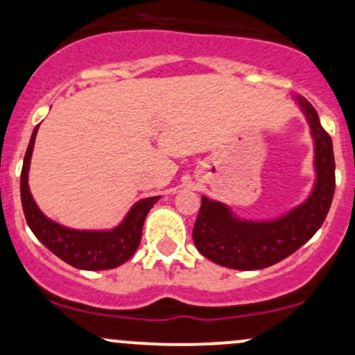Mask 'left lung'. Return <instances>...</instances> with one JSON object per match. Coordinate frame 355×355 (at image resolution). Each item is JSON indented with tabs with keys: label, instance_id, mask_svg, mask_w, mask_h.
<instances>
[{
	"label": "left lung",
	"instance_id": "1",
	"mask_svg": "<svg viewBox=\"0 0 355 355\" xmlns=\"http://www.w3.org/2000/svg\"><path fill=\"white\" fill-rule=\"evenodd\" d=\"M296 101L313 137V189L303 203L284 215L259 222L239 218L227 205L201 196L193 240L196 249L215 264L239 270L269 268L298 250L325 222L335 191L334 146L311 103L303 96H296Z\"/></svg>",
	"mask_w": 355,
	"mask_h": 355
}]
</instances>
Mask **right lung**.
<instances>
[{
    "instance_id": "obj_1",
    "label": "right lung",
    "mask_w": 355,
    "mask_h": 355,
    "mask_svg": "<svg viewBox=\"0 0 355 355\" xmlns=\"http://www.w3.org/2000/svg\"><path fill=\"white\" fill-rule=\"evenodd\" d=\"M37 130H39V125L33 130L28 148H26L20 178L21 207H24L30 230L52 254L71 264L72 268L105 270L118 268L127 262L135 254L142 239V228L147 213L161 196L137 201L130 211L125 215L123 222L112 230H76V228L64 227L47 218L37 207L28 188L30 159H32L33 146H35Z\"/></svg>"
}]
</instances>
